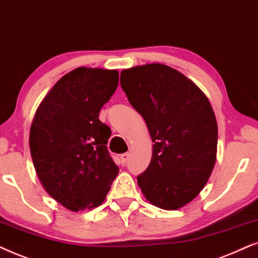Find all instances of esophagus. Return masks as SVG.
<instances>
[{"label":"esophagus","mask_w":258,"mask_h":258,"mask_svg":"<svg viewBox=\"0 0 258 258\" xmlns=\"http://www.w3.org/2000/svg\"><path fill=\"white\" fill-rule=\"evenodd\" d=\"M128 158H130V154L128 153L121 154V157H120V159H121V164L122 165H126L127 161H128Z\"/></svg>","instance_id":"obj_1"}]
</instances>
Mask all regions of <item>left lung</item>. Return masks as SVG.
<instances>
[{
    "label": "left lung",
    "mask_w": 258,
    "mask_h": 258,
    "mask_svg": "<svg viewBox=\"0 0 258 258\" xmlns=\"http://www.w3.org/2000/svg\"><path fill=\"white\" fill-rule=\"evenodd\" d=\"M120 85L145 120L153 143L149 167L137 177L151 204L177 210L203 190L217 153V121L195 82L166 64L123 70Z\"/></svg>",
    "instance_id": "1"
}]
</instances>
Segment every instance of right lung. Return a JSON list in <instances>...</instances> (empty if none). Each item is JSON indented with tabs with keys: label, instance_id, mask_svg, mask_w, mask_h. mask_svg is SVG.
<instances>
[{
	"label": "right lung",
	"instance_id": "1",
	"mask_svg": "<svg viewBox=\"0 0 258 258\" xmlns=\"http://www.w3.org/2000/svg\"><path fill=\"white\" fill-rule=\"evenodd\" d=\"M118 81L115 70L75 68L34 116L29 147L36 174L48 195L72 211L99 207L119 172L106 146L111 128L99 120Z\"/></svg>",
	"mask_w": 258,
	"mask_h": 258
}]
</instances>
